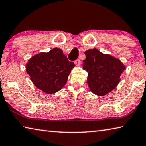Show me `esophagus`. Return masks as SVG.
I'll return each instance as SVG.
<instances>
[{"label": "esophagus", "mask_w": 146, "mask_h": 146, "mask_svg": "<svg viewBox=\"0 0 146 146\" xmlns=\"http://www.w3.org/2000/svg\"><path fill=\"white\" fill-rule=\"evenodd\" d=\"M75 65L77 66H80V64H81V61H80V60H79V59H77V60H76L75 61Z\"/></svg>", "instance_id": "34e87169"}]
</instances>
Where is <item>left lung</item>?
Returning <instances> with one entry per match:
<instances>
[{"instance_id": "8db88e82", "label": "left lung", "mask_w": 146, "mask_h": 146, "mask_svg": "<svg viewBox=\"0 0 146 146\" xmlns=\"http://www.w3.org/2000/svg\"><path fill=\"white\" fill-rule=\"evenodd\" d=\"M83 69L88 73L87 82L91 91L98 96H104L117 87L120 76L125 70L119 59L108 54H104L96 48L84 52Z\"/></svg>"}]
</instances>
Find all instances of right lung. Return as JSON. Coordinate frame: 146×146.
<instances>
[{"instance_id": "obj_1", "label": "right lung", "mask_w": 146, "mask_h": 146, "mask_svg": "<svg viewBox=\"0 0 146 146\" xmlns=\"http://www.w3.org/2000/svg\"><path fill=\"white\" fill-rule=\"evenodd\" d=\"M75 66L61 49L55 48L48 53L32 56L26 64V70L36 88L44 93L53 94L64 87Z\"/></svg>"}]
</instances>
